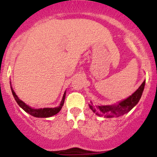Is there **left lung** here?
I'll return each instance as SVG.
<instances>
[{
  "instance_id": "1",
  "label": "left lung",
  "mask_w": 157,
  "mask_h": 157,
  "mask_svg": "<svg viewBox=\"0 0 157 157\" xmlns=\"http://www.w3.org/2000/svg\"><path fill=\"white\" fill-rule=\"evenodd\" d=\"M145 80L141 84L135 92L125 100H122L117 104L110 105H94L92 102L89 103V108L97 116L104 117L105 118L119 117L125 113H127L134 107L141 98Z\"/></svg>"
}]
</instances>
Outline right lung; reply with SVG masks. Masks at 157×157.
<instances>
[{
  "label": "right lung",
  "mask_w": 157,
  "mask_h": 157,
  "mask_svg": "<svg viewBox=\"0 0 157 157\" xmlns=\"http://www.w3.org/2000/svg\"><path fill=\"white\" fill-rule=\"evenodd\" d=\"M11 89H12V94H13L14 98L17 102V103L18 104L20 107L21 109H23L26 111V113H29L30 115L32 116L35 117H40V118H46V117H49L54 116V115L57 114L59 111H60L61 109H62L63 105L64 104V101H65V97H66V91H65L62 100H61V102L60 104V105L58 107L56 108H44V109H32V108L29 106L28 105H26L25 102H23L22 100H21L20 99L17 97L16 94L14 91L13 89L11 87Z\"/></svg>",
  "instance_id": "right-lung-1"
}]
</instances>
